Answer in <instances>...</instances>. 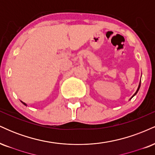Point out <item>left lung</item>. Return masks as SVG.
<instances>
[{"label":"left lung","instance_id":"obj_1","mask_svg":"<svg viewBox=\"0 0 155 155\" xmlns=\"http://www.w3.org/2000/svg\"><path fill=\"white\" fill-rule=\"evenodd\" d=\"M140 84H139V86H138V90H137V91L136 92V93H135L134 94V95H133V96H134V95H136V93H137V92H138V90H139V88H140Z\"/></svg>","mask_w":155,"mask_h":155}]
</instances>
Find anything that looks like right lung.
Masks as SVG:
<instances>
[{"label": "right lung", "instance_id": "1", "mask_svg": "<svg viewBox=\"0 0 155 155\" xmlns=\"http://www.w3.org/2000/svg\"><path fill=\"white\" fill-rule=\"evenodd\" d=\"M22 104H24V105H25V106H26V104H25V103H23V102H22Z\"/></svg>", "mask_w": 155, "mask_h": 155}]
</instances>
